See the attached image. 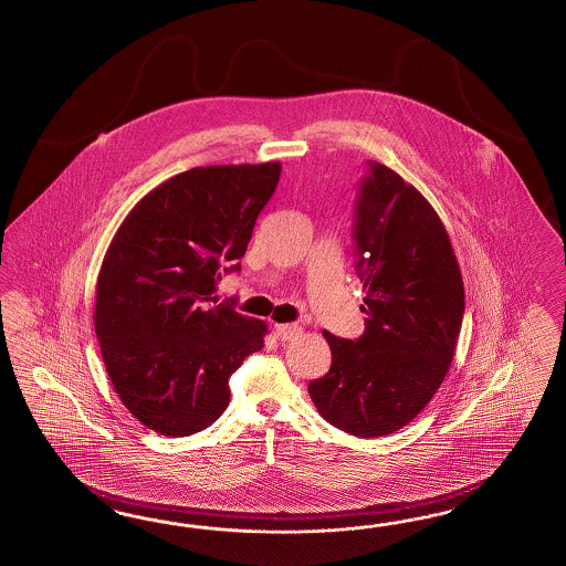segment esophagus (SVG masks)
<instances>
[{"instance_id": "34e87169", "label": "esophagus", "mask_w": 566, "mask_h": 566, "mask_svg": "<svg viewBox=\"0 0 566 566\" xmlns=\"http://www.w3.org/2000/svg\"><path fill=\"white\" fill-rule=\"evenodd\" d=\"M274 332H276V337L280 342H290V339L298 337L301 327H298V325H292V323H284V325H276Z\"/></svg>"}]
</instances>
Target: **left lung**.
I'll return each mask as SVG.
<instances>
[{
	"label": "left lung",
	"instance_id": "1",
	"mask_svg": "<svg viewBox=\"0 0 566 566\" xmlns=\"http://www.w3.org/2000/svg\"><path fill=\"white\" fill-rule=\"evenodd\" d=\"M354 241L366 332L356 342L323 332L332 368L308 395L335 428L382 438L413 421L450 370L464 282L428 198L376 161L359 188Z\"/></svg>",
	"mask_w": 566,
	"mask_h": 566
}]
</instances>
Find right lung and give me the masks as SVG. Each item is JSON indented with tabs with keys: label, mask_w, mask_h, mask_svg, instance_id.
<instances>
[{
	"label": "right lung",
	"mask_w": 566,
	"mask_h": 566,
	"mask_svg": "<svg viewBox=\"0 0 566 566\" xmlns=\"http://www.w3.org/2000/svg\"><path fill=\"white\" fill-rule=\"evenodd\" d=\"M280 171L277 161L193 167L143 196L112 237L96 284L99 352L123 405L155 433L212 426L231 374L263 347L265 321L208 303L227 262L241 268Z\"/></svg>",
	"instance_id": "right-lung-1"
}]
</instances>
